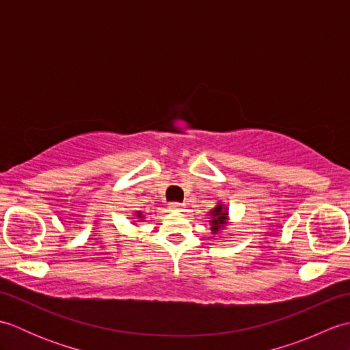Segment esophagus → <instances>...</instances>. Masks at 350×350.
I'll return each instance as SVG.
<instances>
[{
	"instance_id": "obj_1",
	"label": "esophagus",
	"mask_w": 350,
	"mask_h": 350,
	"mask_svg": "<svg viewBox=\"0 0 350 350\" xmlns=\"http://www.w3.org/2000/svg\"><path fill=\"white\" fill-rule=\"evenodd\" d=\"M168 207L171 211H176V212H180V211H183L185 209V204H182V203H176V202H173V203H170L168 204Z\"/></svg>"
}]
</instances>
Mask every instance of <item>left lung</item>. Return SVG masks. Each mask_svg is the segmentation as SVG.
<instances>
[{"mask_svg":"<svg viewBox=\"0 0 350 350\" xmlns=\"http://www.w3.org/2000/svg\"><path fill=\"white\" fill-rule=\"evenodd\" d=\"M209 213H211V219H209L211 230L215 234V233H218L221 228L226 227L227 221H228V211L224 204L218 203V206H215V209L211 211Z\"/></svg>","mask_w":350,"mask_h":350,"instance_id":"1","label":"left lung"}]
</instances>
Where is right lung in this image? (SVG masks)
<instances>
[{
    "label": "right lung",
    "mask_w": 350,
    "mask_h": 350,
    "mask_svg": "<svg viewBox=\"0 0 350 350\" xmlns=\"http://www.w3.org/2000/svg\"><path fill=\"white\" fill-rule=\"evenodd\" d=\"M135 217H137V218H139L141 221H143V218H144V217H143V213H141V212H137V213H135Z\"/></svg>",
    "instance_id": "obj_1"
}]
</instances>
